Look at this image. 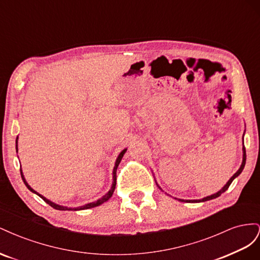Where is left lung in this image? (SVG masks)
Listing matches in <instances>:
<instances>
[{
  "label": "left lung",
  "mask_w": 260,
  "mask_h": 260,
  "mask_svg": "<svg viewBox=\"0 0 260 260\" xmlns=\"http://www.w3.org/2000/svg\"><path fill=\"white\" fill-rule=\"evenodd\" d=\"M245 162H246V151H245V146H243V161H242V165H241V167H240V169L235 172V174L231 177V179L228 181L226 182V184L222 187V190H220L219 192H217L216 194H212V195H210V196H207V198H204V199H202V200H196V201H185V202H187V203H200V202H206V201H209V200H212V199H216V198H218V196H220L221 195L223 192H225L228 188H229V186H230V184L232 183V181L237 178L241 172L243 171V169H244V166H245ZM179 201H181V202H184L183 200H179Z\"/></svg>",
  "instance_id": "obj_1"
}]
</instances>
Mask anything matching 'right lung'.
<instances>
[{"label": "right lung", "instance_id": "obj_1", "mask_svg": "<svg viewBox=\"0 0 260 260\" xmlns=\"http://www.w3.org/2000/svg\"><path fill=\"white\" fill-rule=\"evenodd\" d=\"M18 139V138H17ZM16 149H17V140H16ZM125 151H127V148H124L123 151L119 154V156H118V158H117V160H116V164H115V167H114V171H113V179H114V182H113V185H112V188L111 190H109V192L107 193V194H105L103 198L102 199H100V200H98L96 202H93V203H90V204H86V205H83V206H79V207H76V208H67V207H64V206H59V205H56V204H54V203H52L51 201H49V200H46L45 198H43L42 195H40L39 193H37L34 188H31L30 187V185L26 182V180H25V178H23V175H22V171L20 170V175H21V178H22V181H23V183L26 184V186L29 188V190L31 191V192H34V193H36L37 195H39L40 196V198L45 202V203H48L49 205L51 206V207H53L54 209H58V210H82V209H89V208H92V207H95V206H99V205H101V204H103L104 202H106V201H108L109 199L112 198V195H113V193H114V191H115V187H116V180H117V168H118V165H119V162L121 161V158H122V156H123V154L125 153Z\"/></svg>", "mask_w": 260, "mask_h": 260}]
</instances>
